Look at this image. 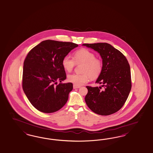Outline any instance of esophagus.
Wrapping results in <instances>:
<instances>
[{
    "instance_id": "obj_1",
    "label": "esophagus",
    "mask_w": 153,
    "mask_h": 153,
    "mask_svg": "<svg viewBox=\"0 0 153 153\" xmlns=\"http://www.w3.org/2000/svg\"><path fill=\"white\" fill-rule=\"evenodd\" d=\"M81 86H77V85H74V89H78Z\"/></svg>"
}]
</instances>
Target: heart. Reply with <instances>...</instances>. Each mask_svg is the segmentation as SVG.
<instances>
[{
  "label": "heart",
  "mask_w": 153,
  "mask_h": 153,
  "mask_svg": "<svg viewBox=\"0 0 153 153\" xmlns=\"http://www.w3.org/2000/svg\"><path fill=\"white\" fill-rule=\"evenodd\" d=\"M74 60L68 55L64 57L62 66L67 72H71L76 64H83L82 72L83 74H72L69 75V81L74 85L81 86L88 82L90 78H98L102 72L103 64L101 60L95 58V54L86 48L77 50L74 54Z\"/></svg>",
  "instance_id": "heart-1"
}]
</instances>
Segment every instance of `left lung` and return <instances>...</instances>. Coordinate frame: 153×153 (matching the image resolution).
Returning a JSON list of instances; mask_svg holds the SVG:
<instances>
[{"label": "left lung", "mask_w": 153, "mask_h": 153, "mask_svg": "<svg viewBox=\"0 0 153 153\" xmlns=\"http://www.w3.org/2000/svg\"><path fill=\"white\" fill-rule=\"evenodd\" d=\"M93 49L102 59L103 69L96 83L100 86H86L88 92L85 100L92 111L100 115H109L119 111L124 105L131 90L130 66L125 56L107 43H85Z\"/></svg>", "instance_id": "obj_1"}]
</instances>
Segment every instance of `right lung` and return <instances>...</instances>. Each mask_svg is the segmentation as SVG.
Instances as JSON below:
<instances>
[{"label": "right lung", "instance_id": "right-lung-1", "mask_svg": "<svg viewBox=\"0 0 153 153\" xmlns=\"http://www.w3.org/2000/svg\"><path fill=\"white\" fill-rule=\"evenodd\" d=\"M77 46L72 42L46 40L27 55L23 67L22 89L29 102L38 111L52 113L59 110L67 103L73 84H55L66 79L62 60Z\"/></svg>", "mask_w": 153, "mask_h": 153}]
</instances>
